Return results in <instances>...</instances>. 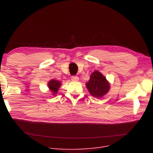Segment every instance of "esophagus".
<instances>
[{"label":"esophagus","instance_id":"obj_1","mask_svg":"<svg viewBox=\"0 0 153 153\" xmlns=\"http://www.w3.org/2000/svg\"><path fill=\"white\" fill-rule=\"evenodd\" d=\"M71 80L72 81H78V79H79V78H78V76H71Z\"/></svg>","mask_w":153,"mask_h":153}]
</instances>
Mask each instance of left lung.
I'll list each match as a JSON object with an SVG mask.
<instances>
[{"label":"left lung","instance_id":"obj_1","mask_svg":"<svg viewBox=\"0 0 153 153\" xmlns=\"http://www.w3.org/2000/svg\"><path fill=\"white\" fill-rule=\"evenodd\" d=\"M90 94L95 98H101L107 93L110 85L106 78L98 71L91 74L90 80L86 84Z\"/></svg>","mask_w":153,"mask_h":153}]
</instances>
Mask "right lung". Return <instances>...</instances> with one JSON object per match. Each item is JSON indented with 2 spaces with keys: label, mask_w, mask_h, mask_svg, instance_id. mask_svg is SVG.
<instances>
[{
  "label": "right lung",
  "mask_w": 153,
  "mask_h": 153,
  "mask_svg": "<svg viewBox=\"0 0 153 153\" xmlns=\"http://www.w3.org/2000/svg\"><path fill=\"white\" fill-rule=\"evenodd\" d=\"M61 82L55 80H52L48 82V87L53 92L54 94H56L58 91L59 87L61 86Z\"/></svg>",
  "instance_id": "obj_1"
}]
</instances>
